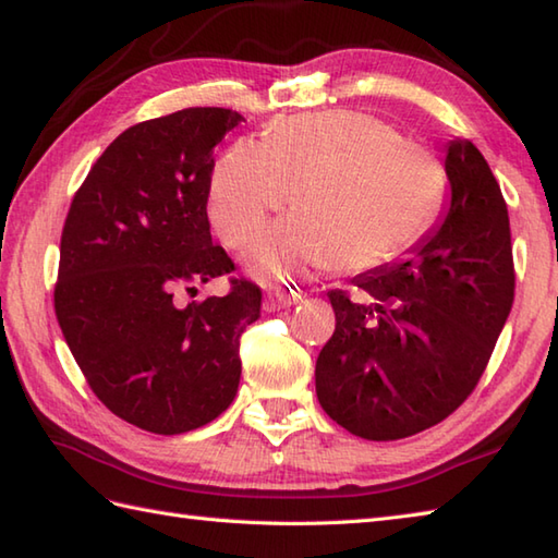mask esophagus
I'll return each instance as SVG.
<instances>
[{"label":"esophagus","mask_w":558,"mask_h":558,"mask_svg":"<svg viewBox=\"0 0 558 558\" xmlns=\"http://www.w3.org/2000/svg\"><path fill=\"white\" fill-rule=\"evenodd\" d=\"M302 300L300 290H276L266 294V312H276V310H286V306L298 304Z\"/></svg>","instance_id":"34e87169"}]
</instances>
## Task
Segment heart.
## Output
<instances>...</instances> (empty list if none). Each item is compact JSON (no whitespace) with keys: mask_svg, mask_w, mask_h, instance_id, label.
I'll list each match as a JSON object with an SVG mask.
<instances>
[{"mask_svg":"<svg viewBox=\"0 0 558 558\" xmlns=\"http://www.w3.org/2000/svg\"><path fill=\"white\" fill-rule=\"evenodd\" d=\"M446 174L429 150L374 114H294L254 141H236L210 174L208 218L242 246L270 213L298 210L248 248L246 268L286 280L314 268L366 270L405 254L432 228Z\"/></svg>","mask_w":558,"mask_h":558,"instance_id":"b5f03b06","label":"heart"}]
</instances>
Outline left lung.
Segmentation results:
<instances>
[{"mask_svg": "<svg viewBox=\"0 0 558 558\" xmlns=\"http://www.w3.org/2000/svg\"><path fill=\"white\" fill-rule=\"evenodd\" d=\"M450 204L408 258L354 278L374 300L330 290L336 330L316 396L354 436L396 441L446 420L475 390L513 306L511 222L501 186L468 138L446 148Z\"/></svg>", "mask_w": 558, "mask_h": 558, "instance_id": "left-lung-1", "label": "left lung"}]
</instances>
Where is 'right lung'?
Wrapping results in <instances>:
<instances>
[{
  "label": "right lung",
  "mask_w": 558,
  "mask_h": 558,
  "mask_svg": "<svg viewBox=\"0 0 558 558\" xmlns=\"http://www.w3.org/2000/svg\"><path fill=\"white\" fill-rule=\"evenodd\" d=\"M244 117L186 108L129 126L81 184L59 244L54 314L93 393L153 434L198 429L240 386V336L260 290L230 280L225 298L177 304L234 270L213 244V148Z\"/></svg>",
  "instance_id": "right-lung-1"
}]
</instances>
